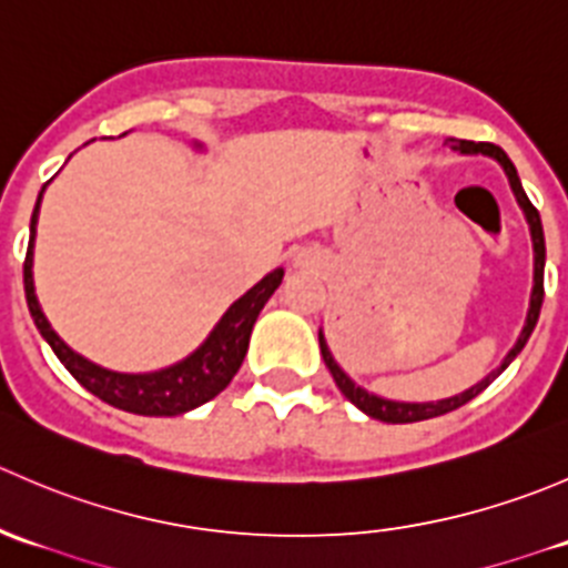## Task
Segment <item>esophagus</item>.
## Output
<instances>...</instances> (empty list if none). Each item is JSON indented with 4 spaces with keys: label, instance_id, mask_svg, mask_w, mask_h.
I'll return each mask as SVG.
<instances>
[{
    "label": "esophagus",
    "instance_id": "1",
    "mask_svg": "<svg viewBox=\"0 0 568 568\" xmlns=\"http://www.w3.org/2000/svg\"><path fill=\"white\" fill-rule=\"evenodd\" d=\"M313 263V257H311V252H300V255H296V261H294V266H300V268H307Z\"/></svg>",
    "mask_w": 568,
    "mask_h": 568
}]
</instances>
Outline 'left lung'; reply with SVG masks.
<instances>
[{"label": "left lung", "instance_id": "8db88e82", "mask_svg": "<svg viewBox=\"0 0 568 568\" xmlns=\"http://www.w3.org/2000/svg\"><path fill=\"white\" fill-rule=\"evenodd\" d=\"M450 148H454L456 153H462V156H489L495 159L497 164L503 168V173H506L508 183H511V192L514 197H517L519 209H523L525 214V222H528L530 227V242H532V288H530V305H528V316H525V324H523V332H519L517 343L511 346V352L503 357V363L497 365L495 371H491L489 376H484V379L478 382V385H473L469 390H464L459 395H450V398H443V400H393V398H382V395L365 390L363 385H357V382L352 379V376L346 374V371L337 365V359L332 357L329 346H326V337L324 332L318 329V346H321V357H324L326 368H329L332 379H335L337 390L346 395L348 400H352L354 406H357L359 412H365L368 417H374V420H382V423H417V420H428V417H437V415H445V412H454L459 409V406L467 404V400H473L475 395L484 393L486 387L491 385V382L497 379V376L503 374V371L508 368V365L517 359V354L523 352L525 343H528L532 326H536L538 321V313H541V302H544V257H547V250H544V227H541V216H538V211L532 209V203L528 200V194H525L523 189V181H519L517 175V168H514L511 159L506 156V151L497 145H491V142H469V140H450Z\"/></svg>", "mask_w": 568, "mask_h": 568}]
</instances>
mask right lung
<instances>
[{
	"instance_id": "1",
	"label": "right lung",
	"mask_w": 568,
	"mask_h": 568,
	"mask_svg": "<svg viewBox=\"0 0 568 568\" xmlns=\"http://www.w3.org/2000/svg\"><path fill=\"white\" fill-rule=\"evenodd\" d=\"M194 148L203 145L194 142ZM43 192L45 186L40 189L30 222V247H27L24 261V294L40 335L49 343L51 352L57 354V359L71 371L73 379H77L84 390L99 395L101 400L114 406V409L134 412V415L148 417L183 415V412L194 409V406L205 404V400H211L214 395L225 390V387L231 385L233 376L239 374V368H242L244 354H247L250 346L252 326H255L257 316H261L263 305H266L268 296H272L274 291L280 288V283H283V268L268 272L261 283L252 285L247 294L239 296V300L222 313V318L216 321V326L209 332V337H205L189 357L178 359V363L168 365V368L151 371V374H120V371H109L104 365H95L93 359L73 352V348L57 335L54 326L45 318V313L40 311V302L36 296V280H32V261H36V227Z\"/></svg>"
}]
</instances>
